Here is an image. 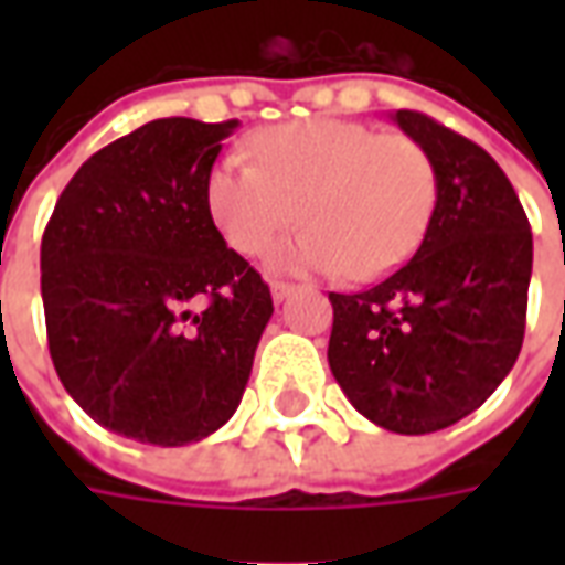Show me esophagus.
<instances>
[{
	"mask_svg": "<svg viewBox=\"0 0 565 565\" xmlns=\"http://www.w3.org/2000/svg\"><path fill=\"white\" fill-rule=\"evenodd\" d=\"M271 299L275 302H281V299H287V296L294 294V284H287V281H271Z\"/></svg>",
	"mask_w": 565,
	"mask_h": 565,
	"instance_id": "esophagus-1",
	"label": "esophagus"
}]
</instances>
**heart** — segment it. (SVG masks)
<instances>
[{
	"instance_id": "heart-1",
	"label": "heart",
	"mask_w": 565,
	"mask_h": 565,
	"mask_svg": "<svg viewBox=\"0 0 565 565\" xmlns=\"http://www.w3.org/2000/svg\"><path fill=\"white\" fill-rule=\"evenodd\" d=\"M247 153L254 162L230 153L205 174V211L238 254H266L302 214L308 230L275 250V266L375 281L424 242L438 178L420 141L302 117L257 129Z\"/></svg>"
}]
</instances>
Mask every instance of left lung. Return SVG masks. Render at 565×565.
I'll list each match as a JSON object with an SVG mask.
<instances>
[{"label": "left lung", "instance_id": "left-lung-1", "mask_svg": "<svg viewBox=\"0 0 565 565\" xmlns=\"http://www.w3.org/2000/svg\"><path fill=\"white\" fill-rule=\"evenodd\" d=\"M433 157L438 199L417 254L360 294H330V369L372 424L424 436L472 415L521 354L533 233L497 160L420 111H396Z\"/></svg>", "mask_w": 565, "mask_h": 565}]
</instances>
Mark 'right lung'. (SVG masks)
Instances as JSON below:
<instances>
[{"mask_svg":"<svg viewBox=\"0 0 565 565\" xmlns=\"http://www.w3.org/2000/svg\"><path fill=\"white\" fill-rule=\"evenodd\" d=\"M235 127L150 120L96 150L47 221L51 360L68 396L117 436L178 448L242 403L271 294L205 211V174Z\"/></svg>","mask_w":565,"mask_h":565,"instance_id":"obj_1","label":"right lung"}]
</instances>
